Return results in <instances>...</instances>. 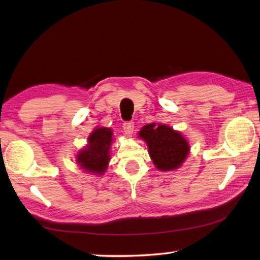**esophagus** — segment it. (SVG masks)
Returning <instances> with one entry per match:
<instances>
[{
  "label": "esophagus",
  "instance_id": "obj_1",
  "mask_svg": "<svg viewBox=\"0 0 260 260\" xmlns=\"http://www.w3.org/2000/svg\"><path fill=\"white\" fill-rule=\"evenodd\" d=\"M134 122H125V123H123V131L128 137H131L132 134H134Z\"/></svg>",
  "mask_w": 260,
  "mask_h": 260
}]
</instances>
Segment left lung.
Masks as SVG:
<instances>
[{
    "label": "left lung",
    "mask_w": 260,
    "mask_h": 260,
    "mask_svg": "<svg viewBox=\"0 0 260 260\" xmlns=\"http://www.w3.org/2000/svg\"><path fill=\"white\" fill-rule=\"evenodd\" d=\"M148 147L150 159L159 171H174L182 165L190 153L187 138L180 131L163 123L144 125L138 134Z\"/></svg>",
    "instance_id": "8db88e82"
}]
</instances>
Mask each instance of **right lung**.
<instances>
[{"label":"right lung","mask_w":260,"mask_h":260,"mask_svg":"<svg viewBox=\"0 0 260 260\" xmlns=\"http://www.w3.org/2000/svg\"><path fill=\"white\" fill-rule=\"evenodd\" d=\"M113 140V130L105 126H96L88 136L87 145L76 155L78 166L90 174H104L111 160Z\"/></svg>","instance_id":"add662e5"}]
</instances>
